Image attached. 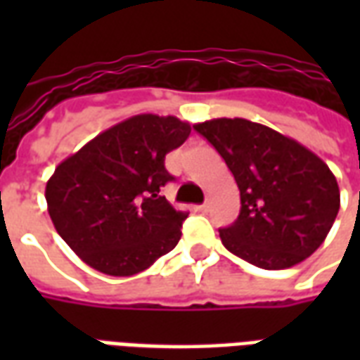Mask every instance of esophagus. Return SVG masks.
Listing matches in <instances>:
<instances>
[{"label": "esophagus", "mask_w": 360, "mask_h": 360, "mask_svg": "<svg viewBox=\"0 0 360 360\" xmlns=\"http://www.w3.org/2000/svg\"><path fill=\"white\" fill-rule=\"evenodd\" d=\"M208 208H210V204H208V202H204V204H200V206H198V210H200V212H208Z\"/></svg>", "instance_id": "esophagus-1"}]
</instances>
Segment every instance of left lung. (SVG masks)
I'll use <instances>...</instances> for the list:
<instances>
[{
	"label": "left lung",
	"mask_w": 360,
	"mask_h": 360,
	"mask_svg": "<svg viewBox=\"0 0 360 360\" xmlns=\"http://www.w3.org/2000/svg\"><path fill=\"white\" fill-rule=\"evenodd\" d=\"M195 131L226 160L241 191L239 218L219 229L229 252L264 270H283L324 243L340 212V187L314 152L241 117L210 119Z\"/></svg>",
	"instance_id": "8db88e82"
}]
</instances>
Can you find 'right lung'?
I'll use <instances>...</instances> for the list:
<instances>
[{
  "label": "right lung",
  "mask_w": 360,
  "mask_h": 360,
  "mask_svg": "<svg viewBox=\"0 0 360 360\" xmlns=\"http://www.w3.org/2000/svg\"><path fill=\"white\" fill-rule=\"evenodd\" d=\"M191 134L187 121L141 113L110 127L65 158L46 183L61 239L90 268L129 278L175 249L188 212L162 196L173 181L165 154Z\"/></svg>",
  "instance_id": "1"
}]
</instances>
